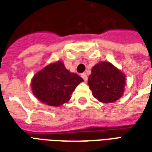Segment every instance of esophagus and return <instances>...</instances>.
Masks as SVG:
<instances>
[{
    "label": "esophagus",
    "instance_id": "1",
    "mask_svg": "<svg viewBox=\"0 0 152 152\" xmlns=\"http://www.w3.org/2000/svg\"><path fill=\"white\" fill-rule=\"evenodd\" d=\"M81 77L84 79L85 81H86V80H88V76H87V75H86V73H82V74H81Z\"/></svg>",
    "mask_w": 152,
    "mask_h": 152
}]
</instances>
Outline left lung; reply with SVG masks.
<instances>
[{
  "label": "left lung",
  "instance_id": "8db88e82",
  "mask_svg": "<svg viewBox=\"0 0 152 152\" xmlns=\"http://www.w3.org/2000/svg\"><path fill=\"white\" fill-rule=\"evenodd\" d=\"M88 85L93 96L103 103H112L123 96L125 75L109 62H99L93 66Z\"/></svg>",
  "mask_w": 152,
  "mask_h": 152
}]
</instances>
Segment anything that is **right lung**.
<instances>
[{"label": "right lung", "instance_id": "add662e5", "mask_svg": "<svg viewBox=\"0 0 152 152\" xmlns=\"http://www.w3.org/2000/svg\"><path fill=\"white\" fill-rule=\"evenodd\" d=\"M84 80L67 70L62 61L50 63L32 77L31 91L48 106L59 107L70 100L76 86Z\"/></svg>", "mask_w": 152, "mask_h": 152}]
</instances>
